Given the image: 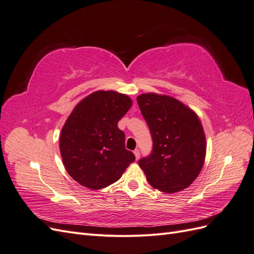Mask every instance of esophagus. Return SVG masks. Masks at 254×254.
Instances as JSON below:
<instances>
[{"label": "esophagus", "mask_w": 254, "mask_h": 254, "mask_svg": "<svg viewBox=\"0 0 254 254\" xmlns=\"http://www.w3.org/2000/svg\"><path fill=\"white\" fill-rule=\"evenodd\" d=\"M133 153H134V156H135V159L139 160V159H140V150H139V149H135V150L133 151Z\"/></svg>", "instance_id": "obj_1"}]
</instances>
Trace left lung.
Returning a JSON list of instances; mask_svg holds the SVG:
<instances>
[{
	"mask_svg": "<svg viewBox=\"0 0 254 254\" xmlns=\"http://www.w3.org/2000/svg\"><path fill=\"white\" fill-rule=\"evenodd\" d=\"M136 102L152 140L151 152L139 160L146 179L164 193L187 189L204 163L205 136L200 121L171 96L142 94Z\"/></svg>",
	"mask_w": 254,
	"mask_h": 254,
	"instance_id": "8db88e82",
	"label": "left lung"
}]
</instances>
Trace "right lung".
Listing matches in <instances>:
<instances>
[{
  "label": "right lung",
  "instance_id": "obj_1",
  "mask_svg": "<svg viewBox=\"0 0 254 254\" xmlns=\"http://www.w3.org/2000/svg\"><path fill=\"white\" fill-rule=\"evenodd\" d=\"M131 99L114 91H97L75 107L60 134V153L66 172L81 186L104 189L118 181L135 160L125 148L118 123Z\"/></svg>",
  "mask_w": 254,
  "mask_h": 254
}]
</instances>
